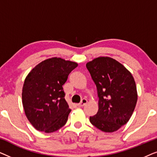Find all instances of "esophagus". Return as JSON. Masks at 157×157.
<instances>
[{"mask_svg": "<svg viewBox=\"0 0 157 157\" xmlns=\"http://www.w3.org/2000/svg\"><path fill=\"white\" fill-rule=\"evenodd\" d=\"M87 102H88L87 99H86V98H83V99L81 100V101L79 103V104H77V106H78V107H82L84 106V105L86 104Z\"/></svg>", "mask_w": 157, "mask_h": 157, "instance_id": "esophagus-1", "label": "esophagus"}]
</instances>
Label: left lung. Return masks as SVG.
Listing matches in <instances>:
<instances>
[{"instance_id":"obj_1","label":"left lung","mask_w":157,"mask_h":157,"mask_svg":"<svg viewBox=\"0 0 157 157\" xmlns=\"http://www.w3.org/2000/svg\"><path fill=\"white\" fill-rule=\"evenodd\" d=\"M97 89L98 110L90 122L104 132H113L128 121L137 101L134 77L110 57H98L86 63Z\"/></svg>"}]
</instances>
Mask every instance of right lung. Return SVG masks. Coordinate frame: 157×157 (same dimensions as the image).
Wrapping results in <instances>:
<instances>
[{
  "label": "right lung",
  "instance_id": "1",
  "mask_svg": "<svg viewBox=\"0 0 157 157\" xmlns=\"http://www.w3.org/2000/svg\"><path fill=\"white\" fill-rule=\"evenodd\" d=\"M77 66L75 62L55 57L42 61L28 74L22 102L25 116L36 129L51 133L66 124L71 110L63 85Z\"/></svg>",
  "mask_w": 157,
  "mask_h": 157
}]
</instances>
